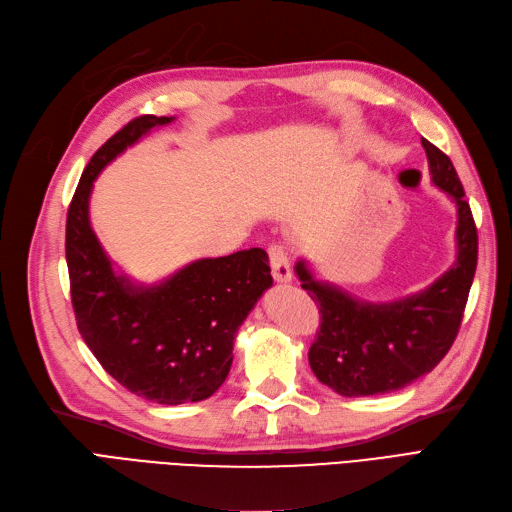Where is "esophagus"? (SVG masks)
Segmentation results:
<instances>
[{
	"mask_svg": "<svg viewBox=\"0 0 512 512\" xmlns=\"http://www.w3.org/2000/svg\"><path fill=\"white\" fill-rule=\"evenodd\" d=\"M269 262H271V273L281 284L292 279V271H290V258L288 252L281 248V245H271L269 248Z\"/></svg>",
	"mask_w": 512,
	"mask_h": 512,
	"instance_id": "34e87169",
	"label": "esophagus"
}]
</instances>
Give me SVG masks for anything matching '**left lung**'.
Instances as JSON below:
<instances>
[{"mask_svg": "<svg viewBox=\"0 0 512 512\" xmlns=\"http://www.w3.org/2000/svg\"><path fill=\"white\" fill-rule=\"evenodd\" d=\"M432 182L457 207V258L432 286L392 303H366L315 279L296 262L301 288L320 305L322 324L309 349L313 375L341 396H375L407 387L447 356L460 330L477 271L479 237L451 158L421 137Z\"/></svg>", "mask_w": 512, "mask_h": 512, "instance_id": "1", "label": "left lung"}]
</instances>
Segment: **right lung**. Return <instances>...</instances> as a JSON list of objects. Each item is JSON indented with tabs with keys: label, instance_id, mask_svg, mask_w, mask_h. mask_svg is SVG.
I'll return each instance as SVG.
<instances>
[{
	"label": "right lung",
	"instance_id": "1",
	"mask_svg": "<svg viewBox=\"0 0 512 512\" xmlns=\"http://www.w3.org/2000/svg\"><path fill=\"white\" fill-rule=\"evenodd\" d=\"M173 116H139L88 161L67 211L65 258L76 324L99 364L122 387L158 404L209 398L228 377L239 326L271 288L260 248L186 264L154 286L118 275L88 218L105 165Z\"/></svg>",
	"mask_w": 512,
	"mask_h": 512
}]
</instances>
